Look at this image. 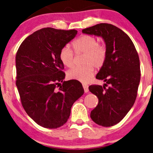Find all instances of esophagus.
I'll return each instance as SVG.
<instances>
[{
	"instance_id": "34e87169",
	"label": "esophagus",
	"mask_w": 153,
	"mask_h": 153,
	"mask_svg": "<svg viewBox=\"0 0 153 153\" xmlns=\"http://www.w3.org/2000/svg\"><path fill=\"white\" fill-rule=\"evenodd\" d=\"M83 88L84 89V92L85 93H88V86L86 84H83Z\"/></svg>"
}]
</instances>
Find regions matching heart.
<instances>
[{"label":"heart","instance_id":"1","mask_svg":"<svg viewBox=\"0 0 153 153\" xmlns=\"http://www.w3.org/2000/svg\"><path fill=\"white\" fill-rule=\"evenodd\" d=\"M73 47L76 54H84L82 67H76L68 71L67 76L70 79L88 82L93 76L95 67H102L106 58L107 50L104 44L98 42L97 37L84 35L73 42ZM60 61L65 67H71L74 64V54L69 46L65 45L59 52Z\"/></svg>","mask_w":153,"mask_h":153}]
</instances>
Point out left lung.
Listing matches in <instances>:
<instances>
[{
  "instance_id": "1",
  "label": "left lung",
  "mask_w": 153,
  "mask_h": 153,
  "mask_svg": "<svg viewBox=\"0 0 153 153\" xmlns=\"http://www.w3.org/2000/svg\"><path fill=\"white\" fill-rule=\"evenodd\" d=\"M82 33L102 37L105 43L106 58L96 76L105 84L88 87L99 99L90 116L98 125L111 127L126 116L136 99L140 80L138 54L128 35L111 24H97Z\"/></svg>"
}]
</instances>
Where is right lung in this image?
Instances as JSON below:
<instances>
[{
    "label": "right lung",
    "instance_id": "1",
    "mask_svg": "<svg viewBox=\"0 0 153 153\" xmlns=\"http://www.w3.org/2000/svg\"><path fill=\"white\" fill-rule=\"evenodd\" d=\"M76 30H39L21 43L16 53V86L24 110L39 126L57 128L67 121L73 103L84 94L79 81H64L59 52Z\"/></svg>",
    "mask_w": 153,
    "mask_h": 153
}]
</instances>
